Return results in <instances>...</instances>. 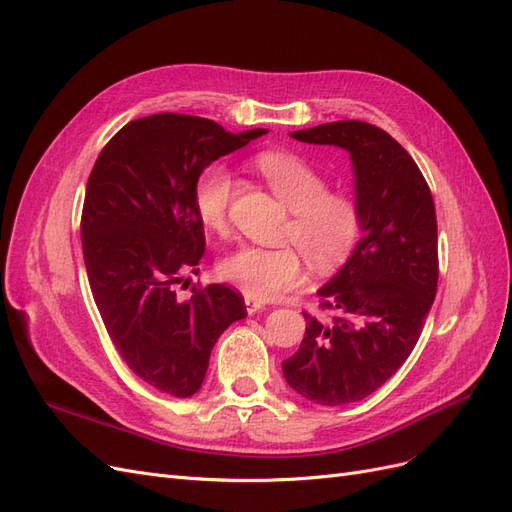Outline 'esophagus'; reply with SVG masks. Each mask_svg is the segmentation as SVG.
Listing matches in <instances>:
<instances>
[{"instance_id":"obj_1","label":"esophagus","mask_w":512,"mask_h":512,"mask_svg":"<svg viewBox=\"0 0 512 512\" xmlns=\"http://www.w3.org/2000/svg\"><path fill=\"white\" fill-rule=\"evenodd\" d=\"M245 309H247V314H258L265 309V303L258 299H252V297H245Z\"/></svg>"}]
</instances>
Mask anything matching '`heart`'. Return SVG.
<instances>
[{"instance_id": "obj_1", "label": "heart", "mask_w": 512, "mask_h": 512, "mask_svg": "<svg viewBox=\"0 0 512 512\" xmlns=\"http://www.w3.org/2000/svg\"><path fill=\"white\" fill-rule=\"evenodd\" d=\"M254 168L292 211L284 235L290 245H241L220 260L218 273L245 297L267 301L301 284L305 260L320 273L342 267L361 239L363 209L354 194L329 190L327 177L294 153L265 151L254 158ZM232 188L235 179L226 166L200 170L192 198L196 218L207 230H226Z\"/></svg>"}]
</instances>
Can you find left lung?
<instances>
[{"instance_id": "1", "label": "left lung", "mask_w": 512, "mask_h": 512, "mask_svg": "<svg viewBox=\"0 0 512 512\" xmlns=\"http://www.w3.org/2000/svg\"><path fill=\"white\" fill-rule=\"evenodd\" d=\"M312 145L350 153L363 237L350 260L318 290L331 318L307 320L284 378L322 406L378 391L406 363L438 290V222L431 190L410 153L365 121H333L292 132Z\"/></svg>"}]
</instances>
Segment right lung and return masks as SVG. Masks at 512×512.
<instances>
[{
    "mask_svg": "<svg viewBox=\"0 0 512 512\" xmlns=\"http://www.w3.org/2000/svg\"><path fill=\"white\" fill-rule=\"evenodd\" d=\"M265 132L177 113L134 119L89 175L81 241L91 294L121 359L162 393L194 395L218 337L247 316L224 284L194 286L183 303L175 286L205 254L192 198L200 170Z\"/></svg>",
    "mask_w": 512,
    "mask_h": 512,
    "instance_id": "1",
    "label": "right lung"
}]
</instances>
